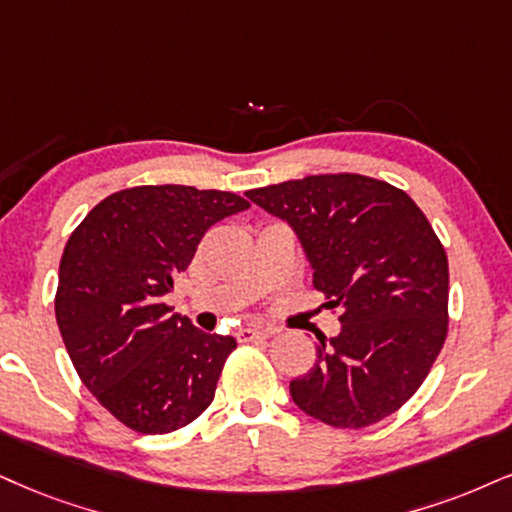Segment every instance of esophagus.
Instances as JSON below:
<instances>
[{
    "label": "esophagus",
    "mask_w": 512,
    "mask_h": 512,
    "mask_svg": "<svg viewBox=\"0 0 512 512\" xmlns=\"http://www.w3.org/2000/svg\"><path fill=\"white\" fill-rule=\"evenodd\" d=\"M270 334H273V330H266V327H239L237 339L239 342H254V339L270 337Z\"/></svg>",
    "instance_id": "34e87169"
}]
</instances>
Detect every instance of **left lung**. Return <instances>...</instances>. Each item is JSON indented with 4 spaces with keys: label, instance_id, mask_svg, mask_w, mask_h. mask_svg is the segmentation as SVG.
<instances>
[{
    "label": "left lung",
    "instance_id": "1",
    "mask_svg": "<svg viewBox=\"0 0 512 512\" xmlns=\"http://www.w3.org/2000/svg\"><path fill=\"white\" fill-rule=\"evenodd\" d=\"M287 220L313 287L339 308L342 332L289 384L296 406L342 430L399 410L430 375L449 332V261L403 189L356 173L308 175L246 192Z\"/></svg>",
    "mask_w": 512,
    "mask_h": 512
}]
</instances>
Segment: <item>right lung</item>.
Returning a JSON list of instances; mask_svg holds the SVG:
<instances>
[{"instance_id":"obj_1","label":"right lung","mask_w":512,"mask_h":512,"mask_svg":"<svg viewBox=\"0 0 512 512\" xmlns=\"http://www.w3.org/2000/svg\"><path fill=\"white\" fill-rule=\"evenodd\" d=\"M244 208L232 192L142 185L99 201L68 237L56 323L82 384L130 430L175 432L211 406L237 342L197 330L163 296L208 227Z\"/></svg>"}]
</instances>
